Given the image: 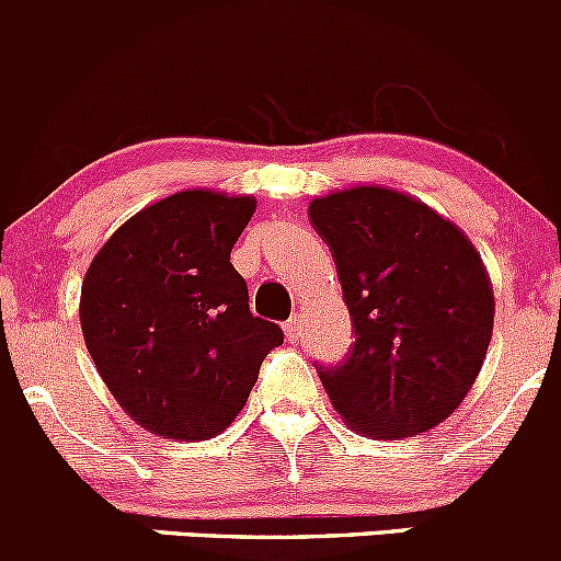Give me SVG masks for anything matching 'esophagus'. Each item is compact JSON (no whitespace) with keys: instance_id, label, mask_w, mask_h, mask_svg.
I'll return each mask as SVG.
<instances>
[{"instance_id":"34e87169","label":"esophagus","mask_w":561,"mask_h":561,"mask_svg":"<svg viewBox=\"0 0 561 561\" xmlns=\"http://www.w3.org/2000/svg\"><path fill=\"white\" fill-rule=\"evenodd\" d=\"M283 332H286V337H288V343H299V337H302V316H291V319H288V324L283 327Z\"/></svg>"}]
</instances>
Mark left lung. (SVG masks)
Masks as SVG:
<instances>
[{
  "label": "left lung",
  "instance_id": "left-lung-1",
  "mask_svg": "<svg viewBox=\"0 0 561 561\" xmlns=\"http://www.w3.org/2000/svg\"><path fill=\"white\" fill-rule=\"evenodd\" d=\"M308 218L330 245L354 324L341 368H319L332 409L370 439H403L463 403L493 332V286L453 220L396 187L316 196Z\"/></svg>",
  "mask_w": 561,
  "mask_h": 561
}]
</instances>
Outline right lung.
Here are the masks:
<instances>
[{"mask_svg": "<svg viewBox=\"0 0 561 561\" xmlns=\"http://www.w3.org/2000/svg\"><path fill=\"white\" fill-rule=\"evenodd\" d=\"M253 196L193 187L127 218L81 283V332L127 417L160 439H213L240 417L283 343L248 308L231 248Z\"/></svg>", "mask_w": 561, "mask_h": 561, "instance_id": "add662e5", "label": "right lung"}]
</instances>
